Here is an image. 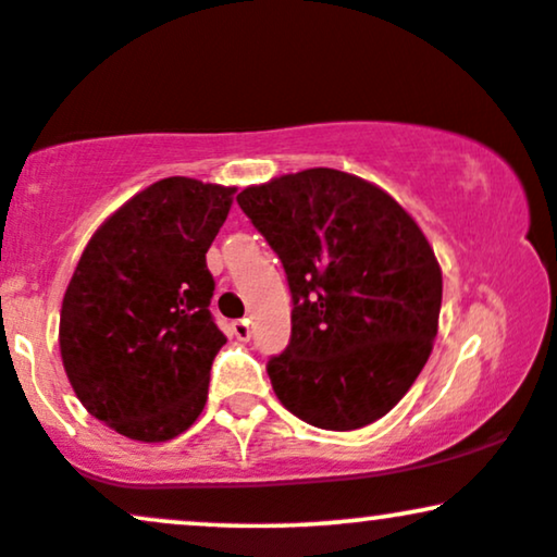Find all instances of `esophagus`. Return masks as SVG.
<instances>
[{
  "mask_svg": "<svg viewBox=\"0 0 557 557\" xmlns=\"http://www.w3.org/2000/svg\"><path fill=\"white\" fill-rule=\"evenodd\" d=\"M233 335L238 337V341L246 343L248 337H251V324H248V319H238V322H233Z\"/></svg>",
  "mask_w": 557,
  "mask_h": 557,
  "instance_id": "34e87169",
  "label": "esophagus"
}]
</instances>
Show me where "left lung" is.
<instances>
[{"label": "left lung", "instance_id": "1", "mask_svg": "<svg viewBox=\"0 0 557 557\" xmlns=\"http://www.w3.org/2000/svg\"><path fill=\"white\" fill-rule=\"evenodd\" d=\"M283 261L290 343L274 395L319 430H361L417 382L437 337L443 272L413 216L374 183L314 168L238 194Z\"/></svg>", "mask_w": 557, "mask_h": 557}]
</instances>
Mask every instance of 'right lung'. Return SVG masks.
<instances>
[{
	"label": "right lung",
	"mask_w": 557,
	"mask_h": 557,
	"mask_svg": "<svg viewBox=\"0 0 557 557\" xmlns=\"http://www.w3.org/2000/svg\"><path fill=\"white\" fill-rule=\"evenodd\" d=\"M235 188L164 177L88 240L60 314V354L86 411L138 443H168L207 406L227 337L207 251Z\"/></svg>",
	"instance_id": "add662e5"
}]
</instances>
